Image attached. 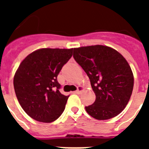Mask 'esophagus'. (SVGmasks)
I'll return each mask as SVG.
<instances>
[{"mask_svg": "<svg viewBox=\"0 0 149 149\" xmlns=\"http://www.w3.org/2000/svg\"><path fill=\"white\" fill-rule=\"evenodd\" d=\"M83 89H84V87H83V86H79L78 87H77V90L75 91V93H81V91L83 90Z\"/></svg>", "mask_w": 149, "mask_h": 149, "instance_id": "1", "label": "esophagus"}]
</instances>
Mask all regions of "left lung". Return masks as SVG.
Instances as JSON below:
<instances>
[{"mask_svg": "<svg viewBox=\"0 0 149 149\" xmlns=\"http://www.w3.org/2000/svg\"><path fill=\"white\" fill-rule=\"evenodd\" d=\"M73 57L86 72L95 94L86 111L98 120L119 115L132 94L134 75L127 60L113 48L92 45L74 48Z\"/></svg>", "mask_w": 149, "mask_h": 149, "instance_id": "obj_1", "label": "left lung"}]
</instances>
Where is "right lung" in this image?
Listing matches in <instances>:
<instances>
[{"mask_svg":"<svg viewBox=\"0 0 149 149\" xmlns=\"http://www.w3.org/2000/svg\"><path fill=\"white\" fill-rule=\"evenodd\" d=\"M73 48H42L21 63L13 85L18 101L26 113L39 122L49 123L65 110L68 96L61 94L57 75L72 57Z\"/></svg>","mask_w":149,"mask_h":149,"instance_id":"right-lung-1","label":"right lung"}]
</instances>
